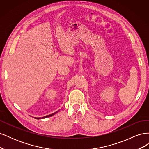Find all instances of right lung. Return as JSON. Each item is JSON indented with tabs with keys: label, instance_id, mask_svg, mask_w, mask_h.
Segmentation results:
<instances>
[{
	"label": "right lung",
	"instance_id": "add662e5",
	"mask_svg": "<svg viewBox=\"0 0 149 149\" xmlns=\"http://www.w3.org/2000/svg\"><path fill=\"white\" fill-rule=\"evenodd\" d=\"M58 111H56V112H54V113H53V114H49V115H48V116H46L42 117V118H35V119H45V118H49V117H51V116H53V115H55L56 113H57V112H58Z\"/></svg>",
	"mask_w": 149,
	"mask_h": 149
}]
</instances>
